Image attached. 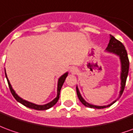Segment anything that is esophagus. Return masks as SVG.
Listing matches in <instances>:
<instances>
[{"instance_id":"esophagus-1","label":"esophagus","mask_w":133,"mask_h":133,"mask_svg":"<svg viewBox=\"0 0 133 133\" xmlns=\"http://www.w3.org/2000/svg\"><path fill=\"white\" fill-rule=\"evenodd\" d=\"M78 71V69H77V68L76 67H72L71 68H70V73H76V72Z\"/></svg>"}]
</instances>
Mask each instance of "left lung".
<instances>
[{
	"label": "left lung",
	"mask_w": 133,
	"mask_h": 133,
	"mask_svg": "<svg viewBox=\"0 0 133 133\" xmlns=\"http://www.w3.org/2000/svg\"><path fill=\"white\" fill-rule=\"evenodd\" d=\"M110 39L109 42V44L107 47L106 48V52H109V53H112L114 55H116L117 56H118L120 60V64H121V73H120V91H119V94L117 99L115 100L114 102H112L111 104H109L108 105L104 106H97L94 105V104H89V102H87L82 97V96L81 94V93L79 91V89L78 88V86H76V92H77V95L78 99L81 101V102L82 103L83 105L87 107H90V108L94 109H104L109 107L111 105H112L114 103L117 101V99L120 97L123 93L124 89L125 86V83H126V80L128 78V71H129V60H128V53L127 51L125 50V46L122 44V42H120L117 39H116L113 36L110 35Z\"/></svg>",
	"instance_id": "left-lung-1"
}]
</instances>
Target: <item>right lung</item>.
Here are the masks:
<instances>
[{
  "instance_id": "right-lung-1",
  "label": "right lung",
  "mask_w": 133,
  "mask_h": 133,
  "mask_svg": "<svg viewBox=\"0 0 133 133\" xmlns=\"http://www.w3.org/2000/svg\"><path fill=\"white\" fill-rule=\"evenodd\" d=\"M5 78H6V79H7V81H8V86H9L10 91H11V92L12 95L14 96V97L16 99V100L17 102H18L19 103H21V104L24 105L25 107H29V108L30 109H36V110H47L48 109L51 108L52 107H53V106L57 103V101H58V99L60 98V90H61V88H62V86H63L64 82H65V81L66 77L68 76V72L65 73L63 75H62V76H60V78H58L57 88V96H56L52 101H51L50 102H49V103H47V104H42V105L36 104H34V103H32V102H28L26 100H24V99H23L22 98H21V97H20L19 96H18V94L16 93V91L14 90V89L12 88L11 84V83L9 81L8 77H7V74H6V72H5Z\"/></svg>"
}]
</instances>
